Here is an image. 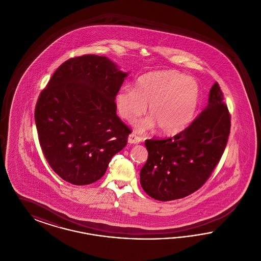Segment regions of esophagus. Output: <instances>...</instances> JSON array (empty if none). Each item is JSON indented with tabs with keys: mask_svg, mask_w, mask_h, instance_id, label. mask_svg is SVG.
Listing matches in <instances>:
<instances>
[{
	"mask_svg": "<svg viewBox=\"0 0 261 261\" xmlns=\"http://www.w3.org/2000/svg\"><path fill=\"white\" fill-rule=\"evenodd\" d=\"M142 141V138L141 137L137 136L135 134H130L129 138H128V142L130 144H138Z\"/></svg>",
	"mask_w": 261,
	"mask_h": 261,
	"instance_id": "esophagus-1",
	"label": "esophagus"
}]
</instances>
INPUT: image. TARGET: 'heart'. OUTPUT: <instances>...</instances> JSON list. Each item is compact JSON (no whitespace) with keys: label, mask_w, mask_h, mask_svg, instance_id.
<instances>
[{"label":"heart","mask_w":261,"mask_h":261,"mask_svg":"<svg viewBox=\"0 0 261 261\" xmlns=\"http://www.w3.org/2000/svg\"><path fill=\"white\" fill-rule=\"evenodd\" d=\"M200 89L193 77L167 70L142 75L135 88L124 86L115 97L118 113L129 122L148 110L151 116L141 120L137 128L144 132L155 122L165 134H175L189 124L199 106Z\"/></svg>","instance_id":"obj_1"}]
</instances>
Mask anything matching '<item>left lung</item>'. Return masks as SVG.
Listing matches in <instances>:
<instances>
[{
	"instance_id": "1",
	"label": "left lung",
	"mask_w": 261,
	"mask_h": 261,
	"mask_svg": "<svg viewBox=\"0 0 261 261\" xmlns=\"http://www.w3.org/2000/svg\"><path fill=\"white\" fill-rule=\"evenodd\" d=\"M217 82L211 87L207 107L175 136L146 140L149 151L140 172L144 191L167 201L195 193L211 177L227 145L231 114Z\"/></svg>"
}]
</instances>
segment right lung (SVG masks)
I'll return each mask as SVG.
<instances>
[{
  "label": "right lung",
  "instance_id": "add662e5",
  "mask_svg": "<svg viewBox=\"0 0 261 261\" xmlns=\"http://www.w3.org/2000/svg\"><path fill=\"white\" fill-rule=\"evenodd\" d=\"M127 73L106 57L63 62L39 95L35 122L51 169L73 185L101 178L132 130L116 114L115 97Z\"/></svg>",
  "mask_w": 261,
  "mask_h": 261
}]
</instances>
